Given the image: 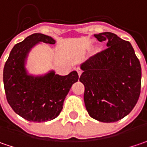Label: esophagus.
Instances as JSON below:
<instances>
[{"mask_svg":"<svg viewBox=\"0 0 147 147\" xmlns=\"http://www.w3.org/2000/svg\"><path fill=\"white\" fill-rule=\"evenodd\" d=\"M76 71H77V73H78V76H80L82 75V70H81L80 68H77V69H76Z\"/></svg>","mask_w":147,"mask_h":147,"instance_id":"esophagus-1","label":"esophagus"}]
</instances>
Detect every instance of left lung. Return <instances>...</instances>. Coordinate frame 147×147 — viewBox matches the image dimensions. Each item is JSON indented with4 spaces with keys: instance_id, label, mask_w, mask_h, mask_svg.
Wrapping results in <instances>:
<instances>
[{
    "instance_id": "8db88e82",
    "label": "left lung",
    "mask_w": 147,
    "mask_h": 147,
    "mask_svg": "<svg viewBox=\"0 0 147 147\" xmlns=\"http://www.w3.org/2000/svg\"><path fill=\"white\" fill-rule=\"evenodd\" d=\"M107 49L81 65L84 102L93 119L115 122L135 107L141 93L142 67L131 44L111 32L94 35Z\"/></svg>"
}]
</instances>
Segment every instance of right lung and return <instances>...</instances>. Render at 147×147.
<instances>
[{
    "label": "right lung",
    "instance_id": "1",
    "mask_svg": "<svg viewBox=\"0 0 147 147\" xmlns=\"http://www.w3.org/2000/svg\"><path fill=\"white\" fill-rule=\"evenodd\" d=\"M40 42L55 44L52 37L35 33L12 48L3 70L6 99L13 111L34 122L51 121L59 116L71 86L79 79L76 71L59 76L54 71L42 76L28 74L26 62L28 54Z\"/></svg>",
    "mask_w": 147,
    "mask_h": 147
}]
</instances>
